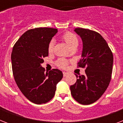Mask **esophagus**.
Returning <instances> with one entry per match:
<instances>
[{"mask_svg": "<svg viewBox=\"0 0 123 123\" xmlns=\"http://www.w3.org/2000/svg\"><path fill=\"white\" fill-rule=\"evenodd\" d=\"M68 75V73H66V72H63V76L64 77H66Z\"/></svg>", "mask_w": 123, "mask_h": 123, "instance_id": "1", "label": "esophagus"}]
</instances>
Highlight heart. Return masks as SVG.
Masks as SVG:
<instances>
[{
  "label": "heart",
  "instance_id": "obj_1",
  "mask_svg": "<svg viewBox=\"0 0 123 123\" xmlns=\"http://www.w3.org/2000/svg\"><path fill=\"white\" fill-rule=\"evenodd\" d=\"M62 39L66 43V44L70 47V48L73 46H77L79 44V39H78L77 36L75 34L72 33L71 32H67L63 34L62 36ZM53 49H54V42L52 41L48 44V52L51 53L53 51ZM56 65L61 68H65L67 66V62L64 59H59L56 62Z\"/></svg>",
  "mask_w": 123,
  "mask_h": 123
}]
</instances>
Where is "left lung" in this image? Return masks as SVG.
Returning a JSON list of instances; mask_svg holds the SVG:
<instances>
[{
	"label": "left lung",
	"instance_id": "obj_1",
	"mask_svg": "<svg viewBox=\"0 0 123 123\" xmlns=\"http://www.w3.org/2000/svg\"><path fill=\"white\" fill-rule=\"evenodd\" d=\"M75 31L83 41L82 59L78 68H85L84 75H77V82L70 86L71 95L82 105L96 101L108 87L112 72L113 54L105 39L92 30L77 28Z\"/></svg>",
	"mask_w": 123,
	"mask_h": 123
}]
</instances>
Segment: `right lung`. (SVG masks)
<instances>
[{"mask_svg":"<svg viewBox=\"0 0 123 123\" xmlns=\"http://www.w3.org/2000/svg\"><path fill=\"white\" fill-rule=\"evenodd\" d=\"M57 29L40 27L26 31L13 46L11 54L12 74L23 94L36 104L50 101L56 85L63 75L58 69L44 73L41 64L48 55V46Z\"/></svg>","mask_w":123,"mask_h":123,"instance_id":"1","label":"right lung"}]
</instances>
